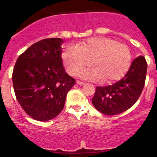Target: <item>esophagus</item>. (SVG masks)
<instances>
[{"mask_svg": "<svg viewBox=\"0 0 157 157\" xmlns=\"http://www.w3.org/2000/svg\"><path fill=\"white\" fill-rule=\"evenodd\" d=\"M76 83L78 85H83L85 83L83 82V81H76Z\"/></svg>", "mask_w": 157, "mask_h": 157, "instance_id": "esophagus-1", "label": "esophagus"}]
</instances>
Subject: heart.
<instances>
[{
  "instance_id": "heart-1",
  "label": "heart",
  "mask_w": 157,
  "mask_h": 157,
  "mask_svg": "<svg viewBox=\"0 0 157 157\" xmlns=\"http://www.w3.org/2000/svg\"><path fill=\"white\" fill-rule=\"evenodd\" d=\"M62 59L70 74L77 75L92 64L93 69L83 71L80 76L110 83L123 77L131 66L132 53L126 45L105 37L91 38L78 45L66 47Z\"/></svg>"
}]
</instances>
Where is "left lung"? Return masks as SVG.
<instances>
[{
  "mask_svg": "<svg viewBox=\"0 0 157 157\" xmlns=\"http://www.w3.org/2000/svg\"><path fill=\"white\" fill-rule=\"evenodd\" d=\"M147 63L143 56L136 58L123 78L107 86H97L92 104L103 114L113 116L130 109L139 99L147 76Z\"/></svg>",
  "mask_w": 157,
  "mask_h": 157,
  "instance_id": "1",
  "label": "left lung"
}]
</instances>
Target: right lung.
I'll return each instance as SVG.
<instances>
[{
	"label": "right lung",
	"mask_w": 157,
	"mask_h": 157,
	"mask_svg": "<svg viewBox=\"0 0 157 157\" xmlns=\"http://www.w3.org/2000/svg\"><path fill=\"white\" fill-rule=\"evenodd\" d=\"M60 38H46L19 56L12 74L16 98L33 119L48 121L63 110L66 95L76 80L62 63Z\"/></svg>",
	"instance_id": "right-lung-1"
}]
</instances>
